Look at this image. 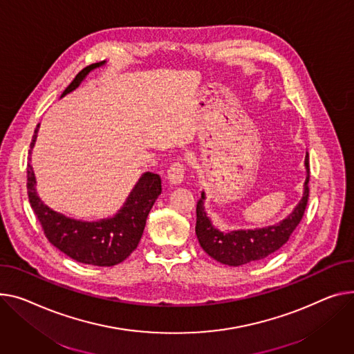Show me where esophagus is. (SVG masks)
Here are the masks:
<instances>
[{"mask_svg": "<svg viewBox=\"0 0 354 354\" xmlns=\"http://www.w3.org/2000/svg\"><path fill=\"white\" fill-rule=\"evenodd\" d=\"M185 169H186V167H185V163L180 159L172 162V165H171L169 169H168V179H169V182L174 183V185H179L183 180Z\"/></svg>", "mask_w": 354, "mask_h": 354, "instance_id": "34e87169", "label": "esophagus"}]
</instances>
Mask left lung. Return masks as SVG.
Listing matches in <instances>:
<instances>
[{
  "mask_svg": "<svg viewBox=\"0 0 354 354\" xmlns=\"http://www.w3.org/2000/svg\"><path fill=\"white\" fill-rule=\"evenodd\" d=\"M304 163L306 169H308V178H306L304 182L303 198L292 214L283 222L274 226L256 230H233L229 233H223L214 227L210 219L207 218L203 206L205 194L202 192V196L196 205L195 226L196 236L202 249L210 257H214L215 261L229 266L254 263L279 250L289 241L290 234L297 227L304 215L306 206H308L310 179L309 153H306Z\"/></svg>",
  "mask_w": 354,
  "mask_h": 354,
  "instance_id": "8db88e82",
  "label": "left lung"
}]
</instances>
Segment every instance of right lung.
<instances>
[{"label": "right lung", "mask_w": 354, "mask_h": 354, "mask_svg": "<svg viewBox=\"0 0 354 354\" xmlns=\"http://www.w3.org/2000/svg\"><path fill=\"white\" fill-rule=\"evenodd\" d=\"M104 64L105 61L91 64L80 71L61 97L74 91L89 71ZM38 127L32 136L31 148L37 139ZM27 191L31 207L41 223L44 234L57 249L85 265L113 266L124 262L136 249L144 233L149 210L162 192V183L159 175L152 172L144 174L135 185L120 214L100 222L71 219L44 205L37 195L35 176L30 163L27 168Z\"/></svg>", "instance_id": "add662e5"}]
</instances>
